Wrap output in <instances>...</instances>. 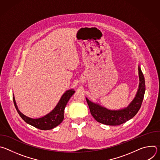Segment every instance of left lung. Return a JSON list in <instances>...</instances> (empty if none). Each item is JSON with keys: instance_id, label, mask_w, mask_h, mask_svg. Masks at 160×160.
<instances>
[{"instance_id": "1", "label": "left lung", "mask_w": 160, "mask_h": 160, "mask_svg": "<svg viewBox=\"0 0 160 160\" xmlns=\"http://www.w3.org/2000/svg\"><path fill=\"white\" fill-rule=\"evenodd\" d=\"M139 87L135 98L125 109L118 111L108 110L93 103L86 98L91 115L98 122L107 125H120L132 118L140 109L146 90L144 75L139 67Z\"/></svg>"}]
</instances>
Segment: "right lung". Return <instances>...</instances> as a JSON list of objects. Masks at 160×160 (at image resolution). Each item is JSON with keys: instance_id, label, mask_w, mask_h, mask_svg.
<instances>
[{"instance_id": "1", "label": "right lung", "mask_w": 160, "mask_h": 160, "mask_svg": "<svg viewBox=\"0 0 160 160\" xmlns=\"http://www.w3.org/2000/svg\"><path fill=\"white\" fill-rule=\"evenodd\" d=\"M74 93L75 91L72 89L66 91L61 97L56 107L50 113L42 118H40L38 119H32L24 115L23 114H22L19 111L14 98H13V102L19 116L25 122L40 130H51L57 127L62 122L64 119V108L68 101H69L71 97L74 94Z\"/></svg>"}]
</instances>
